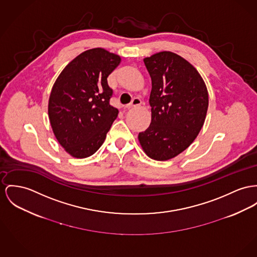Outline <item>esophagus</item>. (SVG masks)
I'll use <instances>...</instances> for the list:
<instances>
[{
    "mask_svg": "<svg viewBox=\"0 0 257 257\" xmlns=\"http://www.w3.org/2000/svg\"><path fill=\"white\" fill-rule=\"evenodd\" d=\"M139 105H141L140 99H139V98H134V100L130 103L128 105H126L125 108H126V109H132V108L137 107V106H139Z\"/></svg>",
    "mask_w": 257,
    "mask_h": 257,
    "instance_id": "esophagus-1",
    "label": "esophagus"
}]
</instances>
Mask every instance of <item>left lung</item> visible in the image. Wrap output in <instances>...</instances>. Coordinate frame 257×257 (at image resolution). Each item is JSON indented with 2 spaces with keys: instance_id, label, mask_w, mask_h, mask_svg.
Returning a JSON list of instances; mask_svg holds the SVG:
<instances>
[{
  "instance_id": "left-lung-1",
  "label": "left lung",
  "mask_w": 257,
  "mask_h": 257,
  "mask_svg": "<svg viewBox=\"0 0 257 257\" xmlns=\"http://www.w3.org/2000/svg\"><path fill=\"white\" fill-rule=\"evenodd\" d=\"M143 61L152 82L151 122L138 141L149 158L168 161L186 150L201 132L208 92L198 70L174 52H157Z\"/></svg>"
}]
</instances>
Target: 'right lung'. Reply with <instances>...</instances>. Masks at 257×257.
Wrapping results in <instances>:
<instances>
[{
	"label": "right lung",
	"instance_id": "1",
	"mask_svg": "<svg viewBox=\"0 0 257 257\" xmlns=\"http://www.w3.org/2000/svg\"><path fill=\"white\" fill-rule=\"evenodd\" d=\"M120 55L101 48L80 53L61 71L52 86L48 113L58 143L73 158L94 154L118 116L109 104L108 76L119 66Z\"/></svg>",
	"mask_w": 257,
	"mask_h": 257
}]
</instances>
